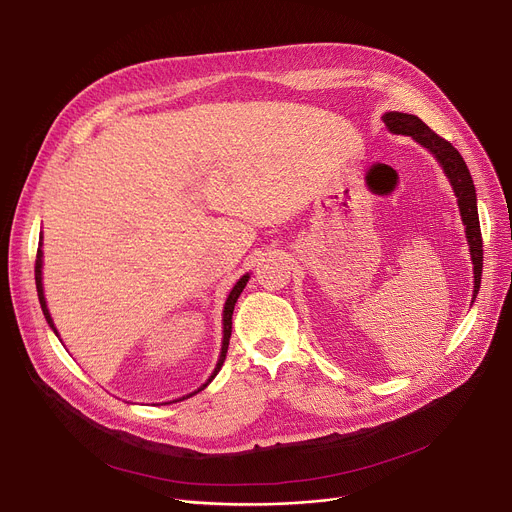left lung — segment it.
Returning a JSON list of instances; mask_svg holds the SVG:
<instances>
[{"instance_id": "left-lung-1", "label": "left lung", "mask_w": 512, "mask_h": 512, "mask_svg": "<svg viewBox=\"0 0 512 512\" xmlns=\"http://www.w3.org/2000/svg\"><path fill=\"white\" fill-rule=\"evenodd\" d=\"M385 125L393 133L401 135H412V138L428 148L436 160L445 168V175L449 177L455 195L459 199V210L461 218L465 224L467 232V243H469V253L473 261V298L478 296L480 282H482V265H484V249H482V230H480V218H478V203H475V187L469 175V168L461 154L447 142L445 138H440L438 133H434L422 119L416 115H407V113H397L391 111L383 117Z\"/></svg>"}]
</instances>
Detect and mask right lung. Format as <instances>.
Returning <instances> with one entry per match:
<instances>
[{
    "label": "right lung",
    "instance_id": "obj_1",
    "mask_svg": "<svg viewBox=\"0 0 512 512\" xmlns=\"http://www.w3.org/2000/svg\"><path fill=\"white\" fill-rule=\"evenodd\" d=\"M41 267H43V253H41V249L37 251V261H34V280H37V292H39V302H41V309H43V315H45V319H47V323L51 325V329L55 331V325H53V319H51V315H49V309H47V302H45V294H43V278H41ZM247 282H249V274L247 276H243L241 280H238L236 284H234V288L230 290V294H228V298H226V304H224V342H222V352H220V360H218V364H216V368H214V372H212V377L208 379V383H212V379L216 377V374L220 372V368H222V364H224V360H226V352H228V344H230V333H232V311H234V304H236V298L241 296V292H243V288L247 286ZM57 333V331H55ZM208 383L203 385V387H208ZM201 387V389H203ZM201 389H197L195 393H199ZM195 393H191V395H195ZM191 395H187V397H191ZM187 397H183V399H187ZM181 401V399H179Z\"/></svg>",
    "mask_w": 512,
    "mask_h": 512
}]
</instances>
